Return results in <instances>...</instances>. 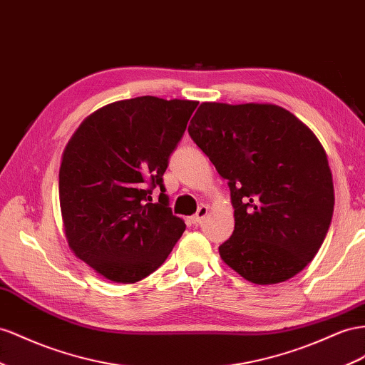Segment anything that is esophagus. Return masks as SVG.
<instances>
[{"label":"esophagus","instance_id":"obj_1","mask_svg":"<svg viewBox=\"0 0 365 365\" xmlns=\"http://www.w3.org/2000/svg\"><path fill=\"white\" fill-rule=\"evenodd\" d=\"M207 213H209V207L201 204V205L198 207V212H196V213L192 216V222H193V224H200V222L205 218Z\"/></svg>","mask_w":365,"mask_h":365}]
</instances>
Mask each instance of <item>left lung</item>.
Instances as JSON below:
<instances>
[{
  "instance_id": "8db88e82",
  "label": "left lung",
  "mask_w": 365,
  "mask_h": 365,
  "mask_svg": "<svg viewBox=\"0 0 365 365\" xmlns=\"http://www.w3.org/2000/svg\"><path fill=\"white\" fill-rule=\"evenodd\" d=\"M189 135L230 187L235 230L221 259L253 284L293 278L321 249L333 215V178L317 135L269 103H201Z\"/></svg>"
}]
</instances>
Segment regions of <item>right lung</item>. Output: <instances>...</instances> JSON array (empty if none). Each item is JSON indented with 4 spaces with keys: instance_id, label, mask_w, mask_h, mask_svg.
I'll return each mask as SVG.
<instances>
[{
    "instance_id": "right-lung-1",
    "label": "right lung",
    "mask_w": 365,
    "mask_h": 365,
    "mask_svg": "<svg viewBox=\"0 0 365 365\" xmlns=\"http://www.w3.org/2000/svg\"><path fill=\"white\" fill-rule=\"evenodd\" d=\"M198 101L136 96L88 115L60 167L64 235L103 278L133 284L165 261L185 224L172 213L163 175ZM162 189L151 202V190Z\"/></svg>"
}]
</instances>
